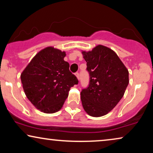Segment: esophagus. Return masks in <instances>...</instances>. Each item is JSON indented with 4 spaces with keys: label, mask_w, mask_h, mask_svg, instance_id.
I'll use <instances>...</instances> for the list:
<instances>
[{
    "label": "esophagus",
    "mask_w": 153,
    "mask_h": 153,
    "mask_svg": "<svg viewBox=\"0 0 153 153\" xmlns=\"http://www.w3.org/2000/svg\"><path fill=\"white\" fill-rule=\"evenodd\" d=\"M75 76H76V78H77V79H78V80H79V74L78 72H76V73H75Z\"/></svg>",
    "instance_id": "obj_1"
}]
</instances>
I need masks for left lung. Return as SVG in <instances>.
Segmentation results:
<instances>
[{"label":"left lung","instance_id":"1","mask_svg":"<svg viewBox=\"0 0 153 153\" xmlns=\"http://www.w3.org/2000/svg\"><path fill=\"white\" fill-rule=\"evenodd\" d=\"M87 62L90 85L81 93L83 109L92 117L109 113L124 95L129 72L116 52L104 45L91 51H81Z\"/></svg>","mask_w":153,"mask_h":153}]
</instances>
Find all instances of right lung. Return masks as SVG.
<instances>
[{"instance_id": "1", "label": "right lung", "mask_w": 153, "mask_h": 153, "mask_svg": "<svg viewBox=\"0 0 153 153\" xmlns=\"http://www.w3.org/2000/svg\"><path fill=\"white\" fill-rule=\"evenodd\" d=\"M65 51L53 47L39 51L26 67L21 81L26 97L33 105L45 114L61 109L71 87L78 83L65 61Z\"/></svg>"}]
</instances>
